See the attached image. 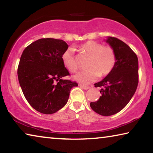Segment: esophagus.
Here are the masks:
<instances>
[{"mask_svg": "<svg viewBox=\"0 0 153 153\" xmlns=\"http://www.w3.org/2000/svg\"><path fill=\"white\" fill-rule=\"evenodd\" d=\"M79 86H80L81 88H84V89H85V90H88V89H89V88H90V87H89V86H85V85H82V84H79Z\"/></svg>", "mask_w": 153, "mask_h": 153, "instance_id": "1", "label": "esophagus"}]
</instances>
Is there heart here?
<instances>
[{
	"mask_svg": "<svg viewBox=\"0 0 153 153\" xmlns=\"http://www.w3.org/2000/svg\"><path fill=\"white\" fill-rule=\"evenodd\" d=\"M78 50L82 55L89 56L87 61V67L89 69L74 76V79L81 83L88 84L95 81L99 76H107L115 67L116 53L110 45H103L94 41H88L79 45ZM61 59L64 66L70 72L76 73L77 71L79 65L72 48L64 51Z\"/></svg>",
	"mask_w": 153,
	"mask_h": 153,
	"instance_id": "1",
	"label": "heart"
}]
</instances>
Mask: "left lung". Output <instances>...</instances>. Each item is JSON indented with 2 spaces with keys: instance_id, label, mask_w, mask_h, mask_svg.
Here are the masks:
<instances>
[{
  "instance_id": "left-lung-1",
  "label": "left lung",
  "mask_w": 153,
  "mask_h": 153,
  "mask_svg": "<svg viewBox=\"0 0 153 153\" xmlns=\"http://www.w3.org/2000/svg\"><path fill=\"white\" fill-rule=\"evenodd\" d=\"M106 42L114 50L116 62L110 74L94 84L101 88V95L90 105L96 113L108 116L119 112L129 102L137 89L139 75L137 55L129 45L113 37Z\"/></svg>"
}]
</instances>
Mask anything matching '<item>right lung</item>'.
<instances>
[{"label": "right lung", "instance_id": "right-lung-1", "mask_svg": "<svg viewBox=\"0 0 153 153\" xmlns=\"http://www.w3.org/2000/svg\"><path fill=\"white\" fill-rule=\"evenodd\" d=\"M60 39L43 38L24 50L18 67L22 91L28 103L39 112L51 114L63 108L76 82L62 79L70 76L62 61L68 48Z\"/></svg>", "mask_w": 153, "mask_h": 153}]
</instances>
